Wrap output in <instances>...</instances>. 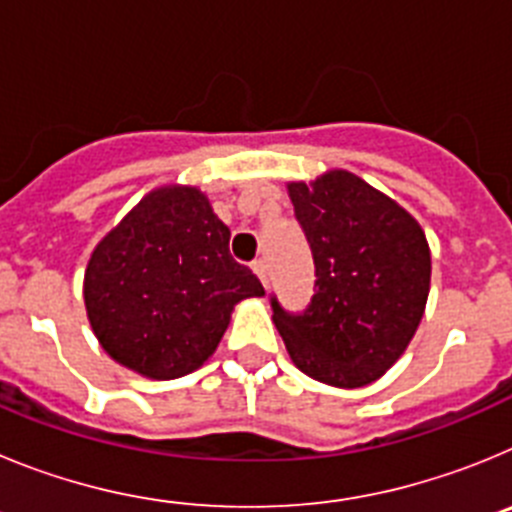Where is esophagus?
<instances>
[{
    "label": "esophagus",
    "instance_id": "1",
    "mask_svg": "<svg viewBox=\"0 0 512 512\" xmlns=\"http://www.w3.org/2000/svg\"><path fill=\"white\" fill-rule=\"evenodd\" d=\"M251 269H253V274L261 279V284H264V287H269V266H266V261L264 259L253 261Z\"/></svg>",
    "mask_w": 512,
    "mask_h": 512
}]
</instances>
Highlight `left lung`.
<instances>
[{
  "label": "left lung",
  "instance_id": "1",
  "mask_svg": "<svg viewBox=\"0 0 512 512\" xmlns=\"http://www.w3.org/2000/svg\"><path fill=\"white\" fill-rule=\"evenodd\" d=\"M287 192L318 279L302 315L271 300L274 325L302 374L341 390L366 387L405 354L423 320L431 292L423 228L400 202L346 169L289 182Z\"/></svg>",
  "mask_w": 512,
  "mask_h": 512
}]
</instances>
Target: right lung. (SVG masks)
Listing matches in <instances>:
<instances>
[{
  "mask_svg": "<svg viewBox=\"0 0 512 512\" xmlns=\"http://www.w3.org/2000/svg\"><path fill=\"white\" fill-rule=\"evenodd\" d=\"M228 243V225L189 184L153 189L122 217L84 271L89 325L110 359L146 379L200 369L235 305L264 297Z\"/></svg>",
  "mask_w": 512,
  "mask_h": 512,
  "instance_id": "obj_1",
  "label": "right lung"
}]
</instances>
